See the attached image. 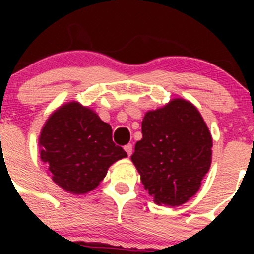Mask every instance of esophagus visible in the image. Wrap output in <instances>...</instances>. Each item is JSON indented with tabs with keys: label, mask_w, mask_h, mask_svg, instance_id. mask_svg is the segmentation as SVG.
<instances>
[{
	"label": "esophagus",
	"mask_w": 254,
	"mask_h": 254,
	"mask_svg": "<svg viewBox=\"0 0 254 254\" xmlns=\"http://www.w3.org/2000/svg\"><path fill=\"white\" fill-rule=\"evenodd\" d=\"M124 150H125V152L127 153V156H131V153H132V145H131V143H127V145H125Z\"/></svg>",
	"instance_id": "esophagus-1"
}]
</instances>
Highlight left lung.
Segmentation results:
<instances>
[{"mask_svg":"<svg viewBox=\"0 0 254 254\" xmlns=\"http://www.w3.org/2000/svg\"><path fill=\"white\" fill-rule=\"evenodd\" d=\"M141 131L131 161L145 189L160 205L187 203L211 165L212 139L200 113L190 102L173 99L146 113Z\"/></svg>","mask_w":254,"mask_h":254,"instance_id":"left-lung-1","label":"left lung"}]
</instances>
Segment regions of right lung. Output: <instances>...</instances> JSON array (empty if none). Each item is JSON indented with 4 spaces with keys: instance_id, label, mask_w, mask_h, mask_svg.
I'll use <instances>...</instances> for the list:
<instances>
[{
    "instance_id": "add662e5",
    "label": "right lung",
    "mask_w": 254,
    "mask_h": 254,
    "mask_svg": "<svg viewBox=\"0 0 254 254\" xmlns=\"http://www.w3.org/2000/svg\"><path fill=\"white\" fill-rule=\"evenodd\" d=\"M40 158L51 179L72 194L96 188L127 152L112 140V127L92 109L70 102L49 117L39 137Z\"/></svg>"
}]
</instances>
